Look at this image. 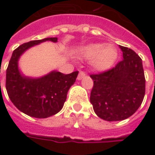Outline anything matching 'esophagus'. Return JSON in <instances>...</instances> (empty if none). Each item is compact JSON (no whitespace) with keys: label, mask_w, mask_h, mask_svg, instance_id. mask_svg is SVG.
I'll use <instances>...</instances> for the list:
<instances>
[{"label":"esophagus","mask_w":155,"mask_h":155,"mask_svg":"<svg viewBox=\"0 0 155 155\" xmlns=\"http://www.w3.org/2000/svg\"><path fill=\"white\" fill-rule=\"evenodd\" d=\"M85 76V73H84V71H80L79 72V74H78V80H81L82 78H84Z\"/></svg>","instance_id":"esophagus-1"}]
</instances>
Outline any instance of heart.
Here are the masks:
<instances>
[{"label":"heart","mask_w":155,"mask_h":155,"mask_svg":"<svg viewBox=\"0 0 155 155\" xmlns=\"http://www.w3.org/2000/svg\"><path fill=\"white\" fill-rule=\"evenodd\" d=\"M81 56L91 59L92 66L98 71H105L110 68L116 61L117 51L112 45H88L81 49Z\"/></svg>","instance_id":"obj_1"}]
</instances>
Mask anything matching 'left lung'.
Masks as SVG:
<instances>
[{
    "instance_id": "obj_1",
    "label": "left lung",
    "mask_w": 155,
    "mask_h": 155,
    "mask_svg": "<svg viewBox=\"0 0 155 155\" xmlns=\"http://www.w3.org/2000/svg\"><path fill=\"white\" fill-rule=\"evenodd\" d=\"M123 60L110 70L91 74L94 86L91 103L98 116L107 121L125 120L143 102L145 78L142 60L130 48L120 45Z\"/></svg>"
}]
</instances>
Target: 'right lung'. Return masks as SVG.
Wrapping results in <instances>:
<instances>
[{"instance_id":"add662e5","label":"right lung","mask_w":155,"mask_h":155,"mask_svg":"<svg viewBox=\"0 0 155 155\" xmlns=\"http://www.w3.org/2000/svg\"><path fill=\"white\" fill-rule=\"evenodd\" d=\"M46 41L57 42V38L29 41L16 48L9 61L5 79L6 91L14 105L24 114L39 119L52 116L63 108L68 91L79 73L74 71L64 74L54 71L37 79L21 74L18 69L20 56L30 47Z\"/></svg>"}]
</instances>
